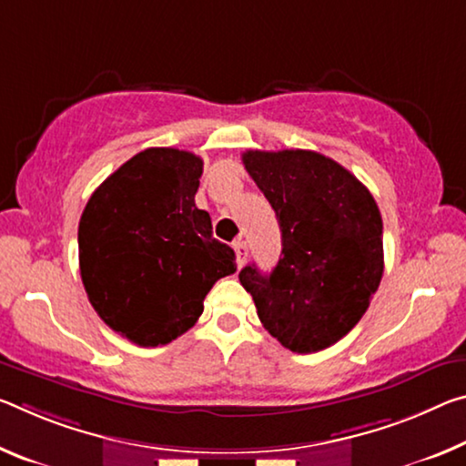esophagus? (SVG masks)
<instances>
[{
	"instance_id": "obj_1",
	"label": "esophagus",
	"mask_w": 466,
	"mask_h": 466,
	"mask_svg": "<svg viewBox=\"0 0 466 466\" xmlns=\"http://www.w3.org/2000/svg\"><path fill=\"white\" fill-rule=\"evenodd\" d=\"M234 253H236V263H238V268H242L247 261V255H248V248L245 242H236L234 245Z\"/></svg>"
}]
</instances>
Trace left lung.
Instances as JSON below:
<instances>
[{
    "label": "left lung",
    "instance_id": "left-lung-1",
    "mask_svg": "<svg viewBox=\"0 0 466 466\" xmlns=\"http://www.w3.org/2000/svg\"><path fill=\"white\" fill-rule=\"evenodd\" d=\"M242 164L276 211L282 257L269 276L247 265L240 284L284 349H328L357 326L380 288L378 203L349 169L317 151H247Z\"/></svg>",
    "mask_w": 466,
    "mask_h": 466
}]
</instances>
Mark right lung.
<instances>
[{
  "instance_id": "obj_1",
  "label": "right lung",
  "mask_w": 466,
  "mask_h": 466,
  "mask_svg": "<svg viewBox=\"0 0 466 466\" xmlns=\"http://www.w3.org/2000/svg\"><path fill=\"white\" fill-rule=\"evenodd\" d=\"M203 159L151 147L120 166L88 198L78 261L88 300L138 346L167 344L195 326L207 292L236 271L234 250L213 238L195 195Z\"/></svg>"
}]
</instances>
